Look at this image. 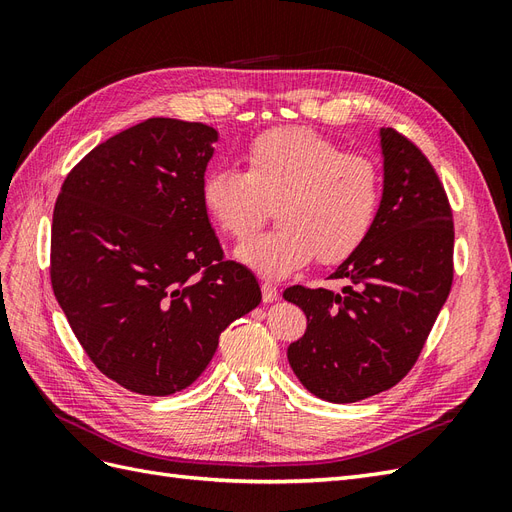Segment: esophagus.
<instances>
[{"label": "esophagus", "mask_w": 512, "mask_h": 512, "mask_svg": "<svg viewBox=\"0 0 512 512\" xmlns=\"http://www.w3.org/2000/svg\"><path fill=\"white\" fill-rule=\"evenodd\" d=\"M260 290H262V301L265 303H273L277 299V288L271 282H262Z\"/></svg>", "instance_id": "34e87169"}]
</instances>
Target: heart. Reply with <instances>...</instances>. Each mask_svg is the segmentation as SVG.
Returning <instances> with one entry per match:
<instances>
[{"label":"heart","mask_w":512,"mask_h":512,"mask_svg":"<svg viewBox=\"0 0 512 512\" xmlns=\"http://www.w3.org/2000/svg\"><path fill=\"white\" fill-rule=\"evenodd\" d=\"M243 164L245 170H209L200 183V203L232 239L250 237L275 203L280 226L237 247V258L260 275H290L316 256L335 265L374 230L380 170L333 138L309 128H273L245 147Z\"/></svg>","instance_id":"heart-1"}]
</instances>
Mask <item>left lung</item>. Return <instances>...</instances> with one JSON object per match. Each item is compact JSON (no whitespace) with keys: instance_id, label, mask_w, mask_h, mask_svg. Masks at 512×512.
I'll list each match as a JSON object with an SVG mask.
<instances>
[{"instance_id":"8db88e82","label":"left lung","mask_w":512,"mask_h":512,"mask_svg":"<svg viewBox=\"0 0 512 512\" xmlns=\"http://www.w3.org/2000/svg\"><path fill=\"white\" fill-rule=\"evenodd\" d=\"M380 149V211L365 243L331 273L346 282L342 292L284 290L307 316L288 363L309 393L333 404L404 378L453 284V211L436 170L393 128H380Z\"/></svg>"}]
</instances>
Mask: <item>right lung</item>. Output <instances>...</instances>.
Wrapping results in <instances>:
<instances>
[{"mask_svg":"<svg viewBox=\"0 0 512 512\" xmlns=\"http://www.w3.org/2000/svg\"><path fill=\"white\" fill-rule=\"evenodd\" d=\"M218 138L151 117L91 149L55 203L57 303L94 365L138 395L190 386L262 299L254 273L224 260L200 203Z\"/></svg>","mask_w":512,"mask_h":512,"instance_id":"add662e5","label":"right lung"}]
</instances>
